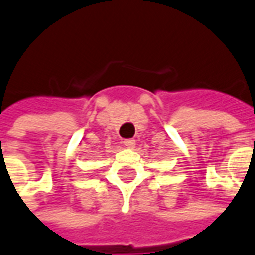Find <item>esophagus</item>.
Listing matches in <instances>:
<instances>
[{
  "instance_id": "esophagus-1",
  "label": "esophagus",
  "mask_w": 255,
  "mask_h": 255,
  "mask_svg": "<svg viewBox=\"0 0 255 255\" xmlns=\"http://www.w3.org/2000/svg\"><path fill=\"white\" fill-rule=\"evenodd\" d=\"M123 144L127 147V148H133L135 147V140L133 139H126L123 140Z\"/></svg>"
}]
</instances>
